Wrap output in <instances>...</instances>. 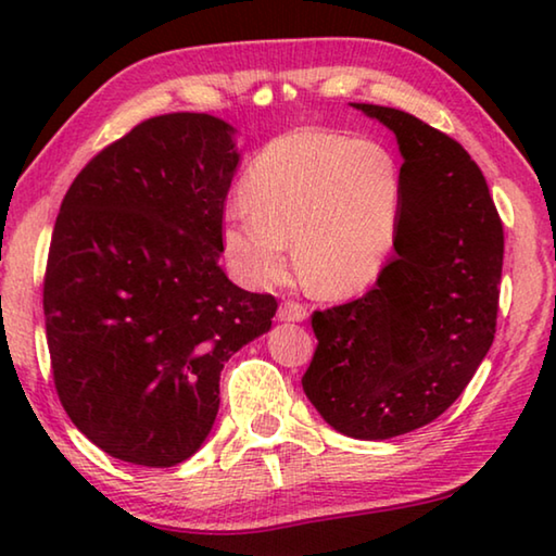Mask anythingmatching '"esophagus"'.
<instances>
[{"instance_id": "1", "label": "esophagus", "mask_w": 556, "mask_h": 556, "mask_svg": "<svg viewBox=\"0 0 556 556\" xmlns=\"http://www.w3.org/2000/svg\"><path fill=\"white\" fill-rule=\"evenodd\" d=\"M306 318H308V312L304 304H296V301H285V304L279 306V321L301 324V321H306Z\"/></svg>"}]
</instances>
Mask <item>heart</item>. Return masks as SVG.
Here are the masks:
<instances>
[{"label": "heart", "instance_id": "obj_1", "mask_svg": "<svg viewBox=\"0 0 556 556\" xmlns=\"http://www.w3.org/2000/svg\"><path fill=\"white\" fill-rule=\"evenodd\" d=\"M223 213L230 269L271 287L289 269L294 240L306 285L343 299L378 281L392 257L404 186L394 156L370 139L299 129L262 149Z\"/></svg>", "mask_w": 556, "mask_h": 556}]
</instances>
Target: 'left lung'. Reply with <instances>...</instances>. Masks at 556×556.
I'll return each mask as SVG.
<instances>
[{
  "label": "left lung",
  "instance_id": "1",
  "mask_svg": "<svg viewBox=\"0 0 556 556\" xmlns=\"http://www.w3.org/2000/svg\"><path fill=\"white\" fill-rule=\"evenodd\" d=\"M351 105L397 139V257L368 294L314 314L318 345L301 384L326 425L382 441L444 414L491 351L503 223L458 142L409 112Z\"/></svg>",
  "mask_w": 556,
  "mask_h": 556
}]
</instances>
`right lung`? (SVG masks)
Wrapping results in <instances>:
<instances>
[{
	"mask_svg": "<svg viewBox=\"0 0 556 556\" xmlns=\"http://www.w3.org/2000/svg\"><path fill=\"white\" fill-rule=\"evenodd\" d=\"M235 135L203 112L147 119L75 176L55 218L43 281L55 390L127 464L168 468L203 446L223 365L277 312L218 265Z\"/></svg>",
	"mask_w": 556,
	"mask_h": 556,
	"instance_id": "1",
	"label": "right lung"
}]
</instances>
